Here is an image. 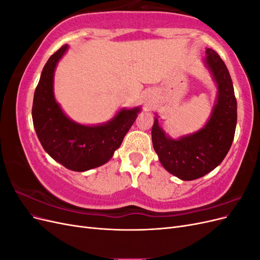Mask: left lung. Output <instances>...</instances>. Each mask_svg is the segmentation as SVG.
Listing matches in <instances>:
<instances>
[{
	"mask_svg": "<svg viewBox=\"0 0 260 260\" xmlns=\"http://www.w3.org/2000/svg\"><path fill=\"white\" fill-rule=\"evenodd\" d=\"M206 65L218 85L217 103L205 127L191 136L172 140L165 135L155 118L152 141L164 168L174 176L195 180L221 164L232 145L238 111L233 83L218 53L206 50Z\"/></svg>",
	"mask_w": 260,
	"mask_h": 260,
	"instance_id": "obj_1",
	"label": "left lung"
}]
</instances>
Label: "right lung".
<instances>
[{"label":"right lung","instance_id":"1","mask_svg":"<svg viewBox=\"0 0 260 260\" xmlns=\"http://www.w3.org/2000/svg\"><path fill=\"white\" fill-rule=\"evenodd\" d=\"M68 45L46 61L34 98L32 120L40 142L53 159L74 171H85L107 162L138 117L140 108L121 109L101 125L76 123L62 113L53 94L54 70Z\"/></svg>","mask_w":260,"mask_h":260}]
</instances>
